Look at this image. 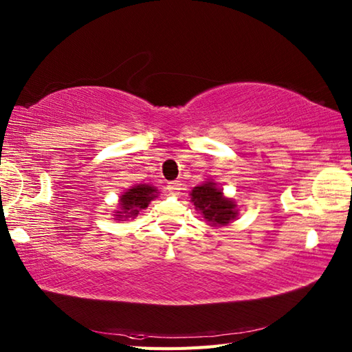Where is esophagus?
<instances>
[{
	"label": "esophagus",
	"mask_w": 352,
	"mask_h": 352,
	"mask_svg": "<svg viewBox=\"0 0 352 352\" xmlns=\"http://www.w3.org/2000/svg\"><path fill=\"white\" fill-rule=\"evenodd\" d=\"M166 190L169 192V195H180V190H182V183L180 182H170L166 186Z\"/></svg>",
	"instance_id": "34e87169"
}]
</instances>
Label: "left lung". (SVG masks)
Segmentation results:
<instances>
[{"label": "left lung", "mask_w": 352, "mask_h": 352, "mask_svg": "<svg viewBox=\"0 0 352 352\" xmlns=\"http://www.w3.org/2000/svg\"><path fill=\"white\" fill-rule=\"evenodd\" d=\"M190 198L197 210L213 227L227 226L237 216L234 201L223 197L222 190L216 188L213 182H206L193 188Z\"/></svg>", "instance_id": "1"}]
</instances>
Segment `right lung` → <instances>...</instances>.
<instances>
[{"instance_id": "add662e5", "label": "right lung", "mask_w": 352, "mask_h": 352, "mask_svg": "<svg viewBox=\"0 0 352 352\" xmlns=\"http://www.w3.org/2000/svg\"><path fill=\"white\" fill-rule=\"evenodd\" d=\"M157 189L149 184H138L131 189L124 192V195L119 199V210L115 218L122 221L124 218H136L142 208H146L148 204L155 198Z\"/></svg>"}]
</instances>
